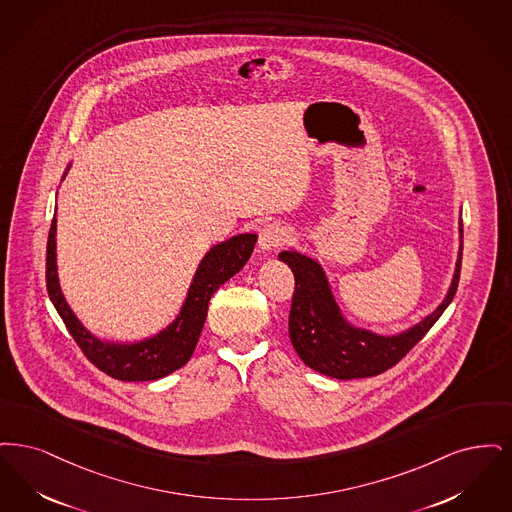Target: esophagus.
Instances as JSON below:
<instances>
[{
    "instance_id": "obj_1",
    "label": "esophagus",
    "mask_w": 512,
    "mask_h": 512,
    "mask_svg": "<svg viewBox=\"0 0 512 512\" xmlns=\"http://www.w3.org/2000/svg\"><path fill=\"white\" fill-rule=\"evenodd\" d=\"M290 239L289 229L281 223H269L262 231H260V239H258V246L262 252H269L275 250L279 246L285 245Z\"/></svg>"
}]
</instances>
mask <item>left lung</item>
Returning <instances> with one entry per match:
<instances>
[{
  "instance_id": "8db88e82",
  "label": "left lung",
  "mask_w": 512,
  "mask_h": 512,
  "mask_svg": "<svg viewBox=\"0 0 512 512\" xmlns=\"http://www.w3.org/2000/svg\"><path fill=\"white\" fill-rule=\"evenodd\" d=\"M463 222H459V252L451 285L438 308L419 323L398 334H378L350 323L340 310L323 266L298 250H283L279 260L294 273V294L289 315V336L296 354L327 377L352 380L375 377L394 367L451 304L461 273Z\"/></svg>"
}]
</instances>
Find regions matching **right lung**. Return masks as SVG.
Returning a JSON list of instances; mask_svg holds the SVG:
<instances>
[{
  "mask_svg": "<svg viewBox=\"0 0 512 512\" xmlns=\"http://www.w3.org/2000/svg\"><path fill=\"white\" fill-rule=\"evenodd\" d=\"M68 168L70 162L61 181L67 176ZM256 241V233H241L210 246L193 275L176 319L162 331L135 342L97 338L95 334L89 333L68 306L57 271V210L47 239L45 283L49 298L65 321L68 333L72 334L76 344L97 369L124 382L156 380L178 371L179 367L191 359L206 321L212 294L245 267Z\"/></svg>",
  "mask_w": 512,
  "mask_h": 512,
  "instance_id": "1",
  "label": "right lung"
}]
</instances>
